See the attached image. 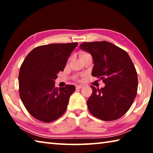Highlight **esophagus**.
I'll return each mask as SVG.
<instances>
[{
  "mask_svg": "<svg viewBox=\"0 0 153 153\" xmlns=\"http://www.w3.org/2000/svg\"><path fill=\"white\" fill-rule=\"evenodd\" d=\"M82 87H83V85H77V86H76V90H79L80 88H82Z\"/></svg>",
  "mask_w": 153,
  "mask_h": 153,
  "instance_id": "1",
  "label": "esophagus"
}]
</instances>
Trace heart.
<instances>
[{"label":"heart","instance_id":"1","mask_svg":"<svg viewBox=\"0 0 153 153\" xmlns=\"http://www.w3.org/2000/svg\"><path fill=\"white\" fill-rule=\"evenodd\" d=\"M86 55H89V54L87 53H85V52H82V53H80V57H82V56H84Z\"/></svg>","mask_w":153,"mask_h":153}]
</instances>
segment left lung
Masks as SVG:
<instances>
[{"label":"left lung","mask_w":153,"mask_h":153,"mask_svg":"<svg viewBox=\"0 0 153 153\" xmlns=\"http://www.w3.org/2000/svg\"><path fill=\"white\" fill-rule=\"evenodd\" d=\"M79 48L91 54L94 61L92 76L102 80L101 88L91 86L87 101L90 112L103 121H113L126 114L138 90V76L126 52L107 41L83 42Z\"/></svg>","instance_id":"1"}]
</instances>
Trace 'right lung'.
Instances as JSON below:
<instances>
[{"mask_svg":"<svg viewBox=\"0 0 153 153\" xmlns=\"http://www.w3.org/2000/svg\"><path fill=\"white\" fill-rule=\"evenodd\" d=\"M77 42L51 44L33 48L24 59L19 74V97L32 117L45 123L65 112L73 85L55 88L57 74L63 71Z\"/></svg>","mask_w":153,"mask_h":153,"instance_id":"1","label":"right lung"}]
</instances>
